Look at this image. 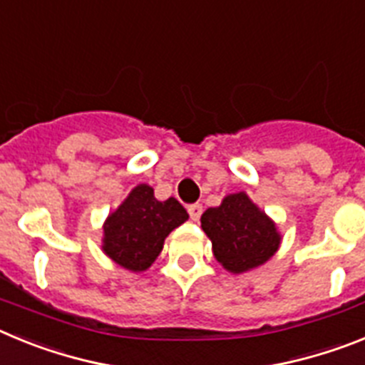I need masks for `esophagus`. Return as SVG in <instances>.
Instances as JSON below:
<instances>
[{
	"label": "esophagus",
	"mask_w": 365,
	"mask_h": 365,
	"mask_svg": "<svg viewBox=\"0 0 365 365\" xmlns=\"http://www.w3.org/2000/svg\"><path fill=\"white\" fill-rule=\"evenodd\" d=\"M188 214H190V217L193 219V221H197V219L201 217V214H202V206L199 205V202H195V205H190L188 206Z\"/></svg>",
	"instance_id": "34e87169"
}]
</instances>
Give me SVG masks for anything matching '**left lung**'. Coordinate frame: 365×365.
Masks as SVG:
<instances>
[{
    "instance_id": "8db88e82",
    "label": "left lung",
    "mask_w": 365,
    "mask_h": 365,
    "mask_svg": "<svg viewBox=\"0 0 365 365\" xmlns=\"http://www.w3.org/2000/svg\"><path fill=\"white\" fill-rule=\"evenodd\" d=\"M215 259L228 272L241 274L263 265L278 252L282 235L276 222L261 212L245 192L230 193L201 215Z\"/></svg>"
}]
</instances>
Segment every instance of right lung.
<instances>
[{"label": "right lung", "instance_id": "right-lung-1", "mask_svg": "<svg viewBox=\"0 0 365 365\" xmlns=\"http://www.w3.org/2000/svg\"><path fill=\"white\" fill-rule=\"evenodd\" d=\"M188 219L177 199L157 201L153 188L135 186L104 222L102 250L122 269L144 272L163 250L168 234Z\"/></svg>", "mask_w": 365, "mask_h": 365}]
</instances>
